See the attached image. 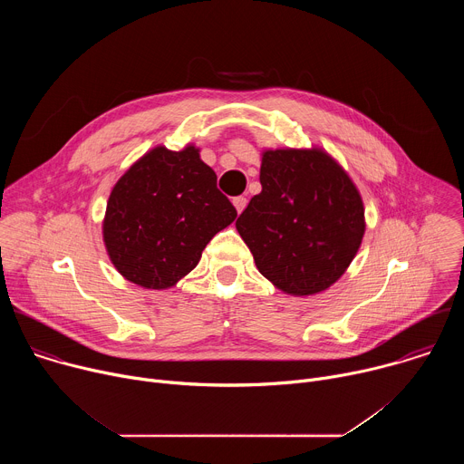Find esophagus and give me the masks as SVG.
<instances>
[{"label":"esophagus","instance_id":"1","mask_svg":"<svg viewBox=\"0 0 464 464\" xmlns=\"http://www.w3.org/2000/svg\"><path fill=\"white\" fill-rule=\"evenodd\" d=\"M246 204H247V200H246L244 196H237V198H233V206H235L237 213H242V211H244V208H246Z\"/></svg>","mask_w":464,"mask_h":464}]
</instances>
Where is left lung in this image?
<instances>
[{
    "label": "left lung",
    "mask_w": 464,
    "mask_h": 464,
    "mask_svg": "<svg viewBox=\"0 0 464 464\" xmlns=\"http://www.w3.org/2000/svg\"><path fill=\"white\" fill-rule=\"evenodd\" d=\"M260 185L235 224L258 272L290 295L333 286L365 233L349 174L321 149H277L262 152Z\"/></svg>",
    "instance_id": "8db88e82"
}]
</instances>
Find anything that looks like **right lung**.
Segmentation results:
<instances>
[{
    "label": "right lung",
    "instance_id": "1",
    "mask_svg": "<svg viewBox=\"0 0 464 464\" xmlns=\"http://www.w3.org/2000/svg\"><path fill=\"white\" fill-rule=\"evenodd\" d=\"M237 218L200 149L156 147L131 165L108 198L102 238L115 270L149 290L174 286L209 240Z\"/></svg>",
    "mask_w": 464,
    "mask_h": 464
}]
</instances>
